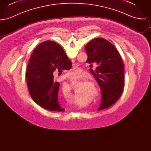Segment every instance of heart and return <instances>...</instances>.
<instances>
[{
    "label": "heart",
    "instance_id": "1",
    "mask_svg": "<svg viewBox=\"0 0 151 151\" xmlns=\"http://www.w3.org/2000/svg\"><path fill=\"white\" fill-rule=\"evenodd\" d=\"M79 70L78 68H75V69H74L73 70H72L71 72H70L69 77L71 79L75 78L78 75H79ZM86 81V77H83L82 79L80 80V82L81 83L80 84H81V85H83L84 84H85ZM86 88L89 91H90V92H91V93L93 96H98L99 95V89L98 88V86H97V85L94 82H92V81H87L86 83ZM67 89H68V91L70 93H72L71 88H70V86H67Z\"/></svg>",
    "mask_w": 151,
    "mask_h": 151
}]
</instances>
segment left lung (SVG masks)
<instances>
[{"label":"left lung","instance_id":"left-lung-1","mask_svg":"<svg viewBox=\"0 0 151 151\" xmlns=\"http://www.w3.org/2000/svg\"><path fill=\"white\" fill-rule=\"evenodd\" d=\"M86 63H95L96 70L90 69L101 91L98 111L109 108L119 99L124 86V70L122 58L114 46L108 40L94 38L85 46Z\"/></svg>","mask_w":151,"mask_h":151}]
</instances>
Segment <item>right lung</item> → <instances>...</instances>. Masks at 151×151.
I'll return each mask as SVG.
<instances>
[{"label": "right lung", "instance_id": "1", "mask_svg": "<svg viewBox=\"0 0 151 151\" xmlns=\"http://www.w3.org/2000/svg\"><path fill=\"white\" fill-rule=\"evenodd\" d=\"M71 67V62L59 44L52 41L40 43L32 54L27 69V83L32 99L48 110L64 111L58 101L60 84L54 80L52 73Z\"/></svg>", "mask_w": 151, "mask_h": 151}]
</instances>
